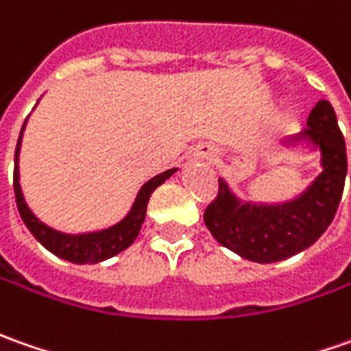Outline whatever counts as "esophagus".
Listing matches in <instances>:
<instances>
[{
    "mask_svg": "<svg viewBox=\"0 0 351 351\" xmlns=\"http://www.w3.org/2000/svg\"><path fill=\"white\" fill-rule=\"evenodd\" d=\"M194 155H196L198 159H204V161H212L215 152H213V147L210 145V143H202V145H198V147H196Z\"/></svg>",
    "mask_w": 351,
    "mask_h": 351,
    "instance_id": "esophagus-1",
    "label": "esophagus"
}]
</instances>
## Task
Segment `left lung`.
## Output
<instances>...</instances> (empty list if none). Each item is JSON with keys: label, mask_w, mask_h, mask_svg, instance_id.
Segmentation results:
<instances>
[{"label": "left lung", "mask_w": 351, "mask_h": 351, "mask_svg": "<svg viewBox=\"0 0 351 351\" xmlns=\"http://www.w3.org/2000/svg\"><path fill=\"white\" fill-rule=\"evenodd\" d=\"M322 153V173L299 198L278 204H243L219 180L217 196L204 212V223L213 239L243 258L270 264L308 248L332 223L344 192L348 157L346 141L332 104L319 101L307 118V128L295 134Z\"/></svg>", "instance_id": "left-lung-1"}]
</instances>
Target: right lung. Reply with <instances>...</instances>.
<instances>
[{"mask_svg": "<svg viewBox=\"0 0 351 351\" xmlns=\"http://www.w3.org/2000/svg\"><path fill=\"white\" fill-rule=\"evenodd\" d=\"M27 124V120H25ZM25 124L21 128L19 134L17 149H15V171H13V188H15V199H17V210L23 217L25 225L29 227L34 239L43 245L44 248H48L52 254L60 256V258L69 260L73 264H97L103 260L114 256L118 252H122L124 248H128L136 237L139 235L141 223L145 219V212H147V202L152 198L153 190L157 186H161L169 176L175 173L176 169H169L161 175L153 176L152 180H147L141 190H139L138 198L134 202L132 210L120 223L112 225L104 231H97V233H85V235H66L60 233L52 227L44 225L34 213L29 210L27 202L23 198L21 192V184H19V152H21V138H23V130Z\"/></svg>", "mask_w": 351, "mask_h": 351, "instance_id": "right-lung-1", "label": "right lung"}]
</instances>
